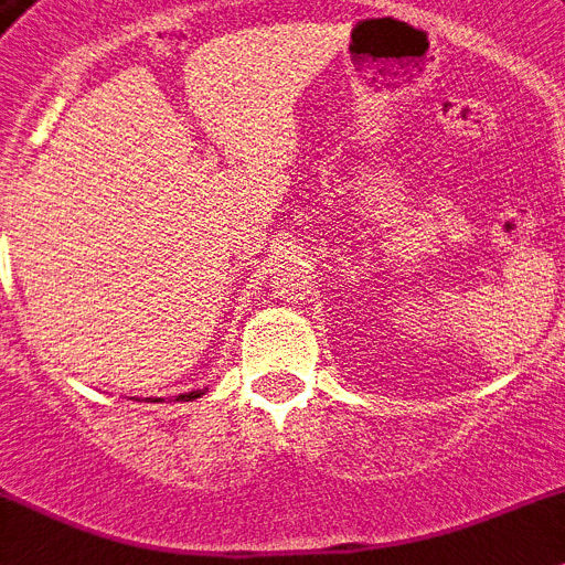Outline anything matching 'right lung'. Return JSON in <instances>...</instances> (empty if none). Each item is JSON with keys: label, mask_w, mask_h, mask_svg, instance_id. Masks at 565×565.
<instances>
[{"label": "right lung", "mask_w": 565, "mask_h": 565, "mask_svg": "<svg viewBox=\"0 0 565 565\" xmlns=\"http://www.w3.org/2000/svg\"><path fill=\"white\" fill-rule=\"evenodd\" d=\"M199 395H204L202 390H195V393H188V395H179V401H190V398H199Z\"/></svg>", "instance_id": "obj_1"}]
</instances>
